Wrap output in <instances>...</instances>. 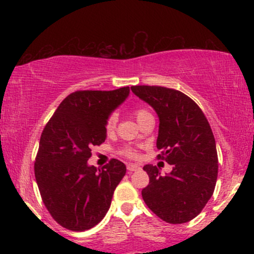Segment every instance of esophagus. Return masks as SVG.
Masks as SVG:
<instances>
[{"mask_svg":"<svg viewBox=\"0 0 254 254\" xmlns=\"http://www.w3.org/2000/svg\"><path fill=\"white\" fill-rule=\"evenodd\" d=\"M127 171L130 172H135V171H138L139 170V166L138 165H135V164H129L127 166Z\"/></svg>","mask_w":254,"mask_h":254,"instance_id":"obj_1","label":"esophagus"}]
</instances>
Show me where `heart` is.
I'll use <instances>...</instances> for the list:
<instances>
[{"mask_svg": "<svg viewBox=\"0 0 254 254\" xmlns=\"http://www.w3.org/2000/svg\"><path fill=\"white\" fill-rule=\"evenodd\" d=\"M150 113L148 112L147 110H143V109H141V110H137L136 112H135V117H136V119H137V122H141L142 119H144L145 117H148V116H149ZM116 122H117V118H116V116H111V117L109 118V121H107V123H106V131L107 132H112L113 130H115V127H116ZM123 154L125 156H127V157H136L137 156V153L133 149H131V148H127V149H124L123 150Z\"/></svg>", "mask_w": 254, "mask_h": 254, "instance_id": "b5f03b06", "label": "heart"}]
</instances>
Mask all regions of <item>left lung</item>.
<instances>
[{
    "label": "left lung",
    "mask_w": 254,
    "mask_h": 254,
    "mask_svg": "<svg viewBox=\"0 0 254 254\" xmlns=\"http://www.w3.org/2000/svg\"><path fill=\"white\" fill-rule=\"evenodd\" d=\"M133 94L159 117L157 157L173 166L162 176L145 165L149 185L142 190L148 208L168 223H185L203 210L214 193L218 160L216 142L199 106L180 90L159 86H133Z\"/></svg>",
    "instance_id": "left-lung-1"
}]
</instances>
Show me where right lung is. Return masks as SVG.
<instances>
[{
	"label": "right lung",
	"mask_w": 254,
	"mask_h": 254,
	"mask_svg": "<svg viewBox=\"0 0 254 254\" xmlns=\"http://www.w3.org/2000/svg\"><path fill=\"white\" fill-rule=\"evenodd\" d=\"M129 94V87L71 93L44 127L34 174L46 209L64 228L90 229L109 211L127 166L112 159L99 170L88 159L93 145L106 139L110 116Z\"/></svg>",
	"instance_id": "obj_1"
}]
</instances>
